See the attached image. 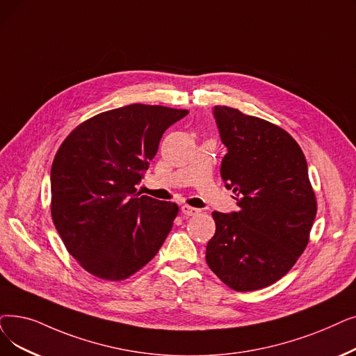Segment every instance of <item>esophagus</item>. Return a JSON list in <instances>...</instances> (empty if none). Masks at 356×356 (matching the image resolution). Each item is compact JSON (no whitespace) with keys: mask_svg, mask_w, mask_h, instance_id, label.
<instances>
[{"mask_svg":"<svg viewBox=\"0 0 356 356\" xmlns=\"http://www.w3.org/2000/svg\"><path fill=\"white\" fill-rule=\"evenodd\" d=\"M181 213L186 215V216H192V215L199 213V209L193 208V207H189V205H183L181 207Z\"/></svg>","mask_w":356,"mask_h":356,"instance_id":"esophagus-1","label":"esophagus"}]
</instances>
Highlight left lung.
Masks as SVG:
<instances>
[{"mask_svg": "<svg viewBox=\"0 0 356 356\" xmlns=\"http://www.w3.org/2000/svg\"><path fill=\"white\" fill-rule=\"evenodd\" d=\"M213 116L228 152L221 163L237 212H212L215 234L207 264L234 291L280 281L305 250L316 218V195L304 152L282 128L227 106Z\"/></svg>", "mask_w": 356, "mask_h": 356, "instance_id": "left-lung-1", "label": "left lung"}]
</instances>
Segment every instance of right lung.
Listing matches in <instances>:
<instances>
[{
	"mask_svg": "<svg viewBox=\"0 0 356 356\" xmlns=\"http://www.w3.org/2000/svg\"><path fill=\"white\" fill-rule=\"evenodd\" d=\"M189 112L129 104L90 118L60 144L51 168V213L88 273L123 281L157 254L179 207L136 192L164 131Z\"/></svg>",
	"mask_w": 356,
	"mask_h": 356,
	"instance_id": "obj_1",
	"label": "right lung"
}]
</instances>
